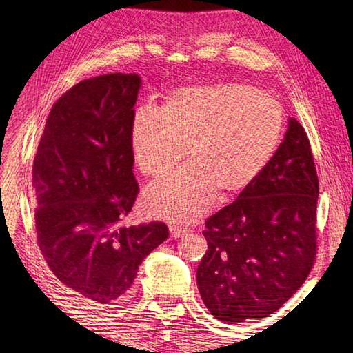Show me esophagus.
Segmentation results:
<instances>
[{
    "mask_svg": "<svg viewBox=\"0 0 353 353\" xmlns=\"http://www.w3.org/2000/svg\"><path fill=\"white\" fill-rule=\"evenodd\" d=\"M170 232H171V235H172V236H174V238H179V236H182V235H185V234H188L190 229L181 228V226H176V224H171V226H170Z\"/></svg>",
    "mask_w": 353,
    "mask_h": 353,
    "instance_id": "obj_1",
    "label": "esophagus"
}]
</instances>
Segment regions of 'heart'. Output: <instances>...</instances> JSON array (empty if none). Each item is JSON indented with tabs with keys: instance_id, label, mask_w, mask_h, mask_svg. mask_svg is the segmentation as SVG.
<instances>
[{
	"instance_id": "1",
	"label": "heart",
	"mask_w": 353,
	"mask_h": 353,
	"mask_svg": "<svg viewBox=\"0 0 353 353\" xmlns=\"http://www.w3.org/2000/svg\"><path fill=\"white\" fill-rule=\"evenodd\" d=\"M283 132L279 101L244 83L190 86L172 92L162 109L134 110L130 147L142 174L162 177L183 159L191 163L145 191L148 211L177 223L203 215L219 191L228 197L256 177Z\"/></svg>"
}]
</instances>
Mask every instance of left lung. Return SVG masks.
<instances>
[{
	"mask_svg": "<svg viewBox=\"0 0 353 353\" xmlns=\"http://www.w3.org/2000/svg\"><path fill=\"white\" fill-rule=\"evenodd\" d=\"M317 199L308 134L290 118L272 159L205 223L197 285L215 319L235 325L268 317L302 287L317 254Z\"/></svg>",
	"mask_w": 353,
	"mask_h": 353,
	"instance_id": "8db88e82",
	"label": "left lung"
}]
</instances>
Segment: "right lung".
<instances>
[{
	"mask_svg": "<svg viewBox=\"0 0 353 353\" xmlns=\"http://www.w3.org/2000/svg\"><path fill=\"white\" fill-rule=\"evenodd\" d=\"M141 79L106 74L72 86L51 108L33 162L37 245L80 301L129 297L141 262L168 238L162 221L125 228L139 192L130 124Z\"/></svg>",
	"mask_w": 353,
	"mask_h": 353,
	"instance_id": "obj_1",
	"label": "right lung"
}]
</instances>
